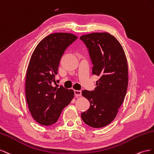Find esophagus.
<instances>
[{
    "label": "esophagus",
    "instance_id": "esophagus-1",
    "mask_svg": "<svg viewBox=\"0 0 154 154\" xmlns=\"http://www.w3.org/2000/svg\"><path fill=\"white\" fill-rule=\"evenodd\" d=\"M74 94L76 97H81L82 95V92L81 90H75Z\"/></svg>",
    "mask_w": 154,
    "mask_h": 154
}]
</instances>
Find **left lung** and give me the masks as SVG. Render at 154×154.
<instances>
[{
    "label": "left lung",
    "mask_w": 154,
    "mask_h": 154,
    "mask_svg": "<svg viewBox=\"0 0 154 154\" xmlns=\"http://www.w3.org/2000/svg\"><path fill=\"white\" fill-rule=\"evenodd\" d=\"M89 51L94 66L92 73L99 76L94 91L83 90L90 108L81 113L85 123L102 128L116 118L126 96L128 83V63L121 44L107 32L92 33L80 37Z\"/></svg>",
    "instance_id": "left-lung-1"
}]
</instances>
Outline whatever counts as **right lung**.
Wrapping results in <instances>:
<instances>
[{"instance_id": "right-lung-1", "label": "right lung", "mask_w": 154, "mask_h": 154, "mask_svg": "<svg viewBox=\"0 0 154 154\" xmlns=\"http://www.w3.org/2000/svg\"><path fill=\"white\" fill-rule=\"evenodd\" d=\"M77 38L68 33L50 34L38 44L31 57L26 77V102L33 118L42 125L57 121L64 108L73 99V90L51 85L55 82L64 51Z\"/></svg>"}]
</instances>
